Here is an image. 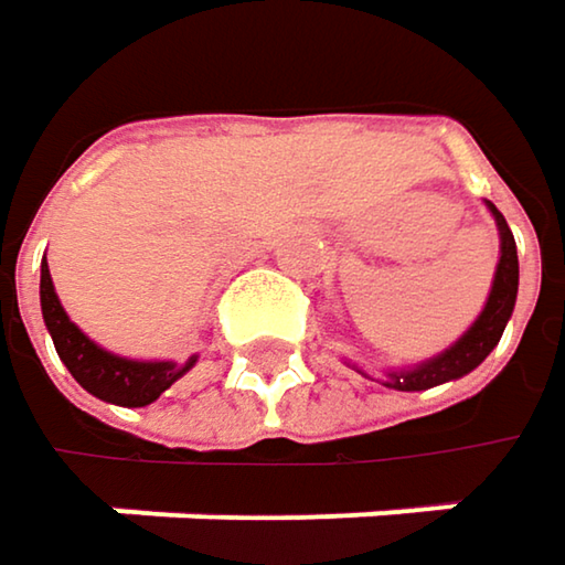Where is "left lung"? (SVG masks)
Instances as JSON below:
<instances>
[{
    "instance_id": "8db88e82",
    "label": "left lung",
    "mask_w": 565,
    "mask_h": 565,
    "mask_svg": "<svg viewBox=\"0 0 565 565\" xmlns=\"http://www.w3.org/2000/svg\"><path fill=\"white\" fill-rule=\"evenodd\" d=\"M494 221H498V231H501V263H498V273H494V286H491V296H488V306L484 312L478 316V321L461 334L459 341L443 351L439 358L413 367V371H399V374H390L387 387L396 390H429L436 384H446V381H456L465 377L468 371H475L491 351L494 344L501 341L504 334V324L514 312V302H518V247H514V234L504 221V214L488 204Z\"/></svg>"
}]
</instances>
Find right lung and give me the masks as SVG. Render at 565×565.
Segmentation results:
<instances>
[{
  "label": "right lung",
  "mask_w": 565,
  "mask_h": 565,
  "mask_svg": "<svg viewBox=\"0 0 565 565\" xmlns=\"http://www.w3.org/2000/svg\"><path fill=\"white\" fill-rule=\"evenodd\" d=\"M41 316L54 338L57 358L67 364L74 381L87 393L100 396L106 403H116V406H146V403L159 399L194 364V358H188L184 364L126 361V358H116L104 348H97L61 309L54 286H51L47 263L41 266Z\"/></svg>",
  "instance_id": "right-lung-1"
}]
</instances>
